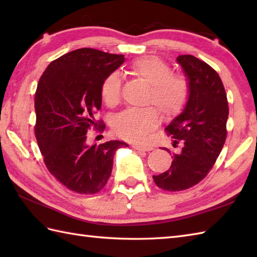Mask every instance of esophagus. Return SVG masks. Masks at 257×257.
I'll list each match as a JSON object with an SVG mask.
<instances>
[{
  "label": "esophagus",
  "mask_w": 257,
  "mask_h": 257,
  "mask_svg": "<svg viewBox=\"0 0 257 257\" xmlns=\"http://www.w3.org/2000/svg\"><path fill=\"white\" fill-rule=\"evenodd\" d=\"M134 148L136 149V150H143V151H151L152 149V147L151 146H146V145H144V146H138V145H135V146H133Z\"/></svg>",
  "instance_id": "obj_1"
}]
</instances>
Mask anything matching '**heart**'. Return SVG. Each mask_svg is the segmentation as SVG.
Here are the masks:
<instances>
[{"label":"heart","instance_id":"b5f03b06","mask_svg":"<svg viewBox=\"0 0 257 257\" xmlns=\"http://www.w3.org/2000/svg\"><path fill=\"white\" fill-rule=\"evenodd\" d=\"M130 72L150 85L148 103L155 105L167 118L176 117L187 107L191 85L187 76L173 74L167 62L157 56L135 59ZM100 96L109 107L121 100V78L116 72L108 74L100 85ZM155 107L130 108L113 119L112 129L120 138L143 143L160 123V113Z\"/></svg>","mask_w":257,"mask_h":257}]
</instances>
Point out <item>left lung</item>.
<instances>
[{
    "instance_id": "8db88e82",
    "label": "left lung",
    "mask_w": 257,
    "mask_h": 257,
    "mask_svg": "<svg viewBox=\"0 0 257 257\" xmlns=\"http://www.w3.org/2000/svg\"><path fill=\"white\" fill-rule=\"evenodd\" d=\"M177 61L190 80L191 94L183 112L166 132L174 139L173 146L181 144L182 149L173 155L169 170L152 177L158 188L170 192L192 188L211 171L225 143L228 117L226 92L219 74L192 55H180Z\"/></svg>"
}]
</instances>
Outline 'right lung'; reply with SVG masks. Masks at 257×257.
I'll use <instances>...</instances> for the list:
<instances>
[{
    "label": "right lung",
    "mask_w": 257,
    "mask_h": 257,
    "mask_svg": "<svg viewBox=\"0 0 257 257\" xmlns=\"http://www.w3.org/2000/svg\"><path fill=\"white\" fill-rule=\"evenodd\" d=\"M124 61L123 55L79 48L53 61L35 92V137L47 170L67 189L95 194L105 187L113 155L122 141L88 146L87 132L106 128L95 114L101 107L100 85Z\"/></svg>",
    "instance_id": "1"
}]
</instances>
